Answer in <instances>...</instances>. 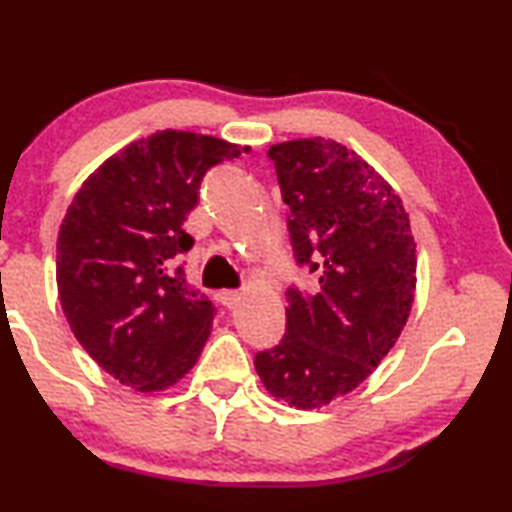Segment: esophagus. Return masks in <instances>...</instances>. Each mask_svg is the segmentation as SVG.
Listing matches in <instances>:
<instances>
[{
	"instance_id": "obj_1",
	"label": "esophagus",
	"mask_w": 512,
	"mask_h": 512,
	"mask_svg": "<svg viewBox=\"0 0 512 512\" xmlns=\"http://www.w3.org/2000/svg\"><path fill=\"white\" fill-rule=\"evenodd\" d=\"M220 301H222V306H227V308H236L239 306V301H241V297H243V292H239V290H222L220 294Z\"/></svg>"
}]
</instances>
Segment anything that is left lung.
<instances>
[{"label":"left lung","instance_id":"left-lung-1","mask_svg":"<svg viewBox=\"0 0 512 512\" xmlns=\"http://www.w3.org/2000/svg\"><path fill=\"white\" fill-rule=\"evenodd\" d=\"M290 206L294 257L313 290H287V334L257 352L273 397L299 410L355 390L394 348L413 308L417 255L392 185L338 141L294 139L269 148Z\"/></svg>","mask_w":512,"mask_h":512}]
</instances>
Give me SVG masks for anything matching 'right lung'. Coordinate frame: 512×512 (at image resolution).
Listing matches in <instances>:
<instances>
[{
    "instance_id": "right-lung-1",
    "label": "right lung",
    "mask_w": 512,
    "mask_h": 512,
    "mask_svg": "<svg viewBox=\"0 0 512 512\" xmlns=\"http://www.w3.org/2000/svg\"><path fill=\"white\" fill-rule=\"evenodd\" d=\"M236 143L164 129L111 155L76 192L57 234V292L78 343L136 392H162L197 364L213 306L187 285L183 222Z\"/></svg>"
}]
</instances>
